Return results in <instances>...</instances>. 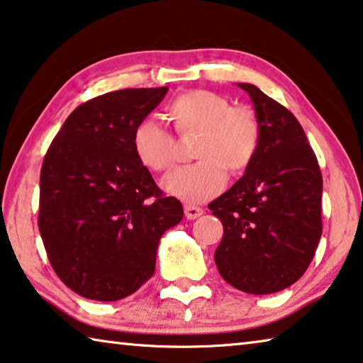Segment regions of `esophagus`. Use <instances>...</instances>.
<instances>
[{
	"instance_id": "34e87169",
	"label": "esophagus",
	"mask_w": 363,
	"mask_h": 363,
	"mask_svg": "<svg viewBox=\"0 0 363 363\" xmlns=\"http://www.w3.org/2000/svg\"><path fill=\"white\" fill-rule=\"evenodd\" d=\"M184 215H186L187 220H195V218L203 215V210L200 208V206H195V205H186L184 206Z\"/></svg>"
}]
</instances>
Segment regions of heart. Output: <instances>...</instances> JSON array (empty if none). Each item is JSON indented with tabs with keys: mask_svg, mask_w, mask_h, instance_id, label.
<instances>
[{
	"mask_svg": "<svg viewBox=\"0 0 363 363\" xmlns=\"http://www.w3.org/2000/svg\"><path fill=\"white\" fill-rule=\"evenodd\" d=\"M169 116L179 132H200L195 145L197 163L182 166L164 177L163 187L186 202H205L220 194L228 169L249 168L260 147L262 125L249 106H233L226 96L192 90L171 103ZM134 150L142 164L168 171L177 160L176 140L158 121L147 119L134 132Z\"/></svg>",
	"mask_w": 363,
	"mask_h": 363,
	"instance_id": "1",
	"label": "heart"
}]
</instances>
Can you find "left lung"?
Returning a JSON list of instances; mask_svg holds the SVG:
<instances>
[{
  "instance_id": "left-lung-1",
  "label": "left lung",
  "mask_w": 363,
  "mask_h": 363,
  "mask_svg": "<svg viewBox=\"0 0 363 363\" xmlns=\"http://www.w3.org/2000/svg\"><path fill=\"white\" fill-rule=\"evenodd\" d=\"M260 147L244 176L208 205L223 223L215 252L226 283L247 294H273L306 273L321 238L323 179L307 135L289 109L252 84Z\"/></svg>"
}]
</instances>
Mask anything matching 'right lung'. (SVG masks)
Masks as SVG:
<instances>
[{
	"mask_svg": "<svg viewBox=\"0 0 363 363\" xmlns=\"http://www.w3.org/2000/svg\"><path fill=\"white\" fill-rule=\"evenodd\" d=\"M166 91L124 89L82 103L45 155L38 229L56 274L85 298L134 294L155 273L161 235L184 216L132 143Z\"/></svg>",
	"mask_w": 363,
	"mask_h": 363,
	"instance_id": "add662e5",
	"label": "right lung"
}]
</instances>
